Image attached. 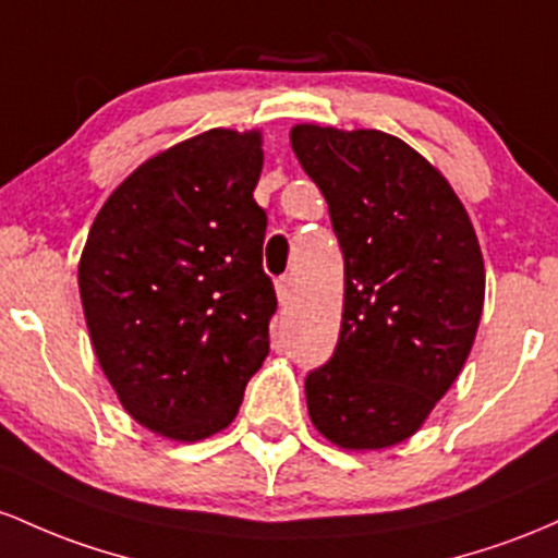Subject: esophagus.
<instances>
[{"label":"esophagus","instance_id":"obj_1","mask_svg":"<svg viewBox=\"0 0 558 558\" xmlns=\"http://www.w3.org/2000/svg\"><path fill=\"white\" fill-rule=\"evenodd\" d=\"M292 292H295V281H292V277H279L277 279V298L281 305L290 303Z\"/></svg>","mask_w":558,"mask_h":558}]
</instances>
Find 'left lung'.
<instances>
[{"label":"left lung","instance_id":"left-lung-1","mask_svg":"<svg viewBox=\"0 0 558 558\" xmlns=\"http://www.w3.org/2000/svg\"><path fill=\"white\" fill-rule=\"evenodd\" d=\"M290 142L345 258L340 340L305 379L311 422L345 450L398 446L474 345L485 303L477 234L448 179L398 136L298 123Z\"/></svg>","mask_w":558,"mask_h":558}]
</instances>
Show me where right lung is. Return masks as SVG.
<instances>
[{
    "label": "right lung",
    "mask_w": 558,
    "mask_h": 558,
    "mask_svg": "<svg viewBox=\"0 0 558 558\" xmlns=\"http://www.w3.org/2000/svg\"><path fill=\"white\" fill-rule=\"evenodd\" d=\"M258 129H210L144 160L78 260L92 348L131 418L197 442L227 429L268 355Z\"/></svg>",
    "instance_id": "add662e5"
}]
</instances>
